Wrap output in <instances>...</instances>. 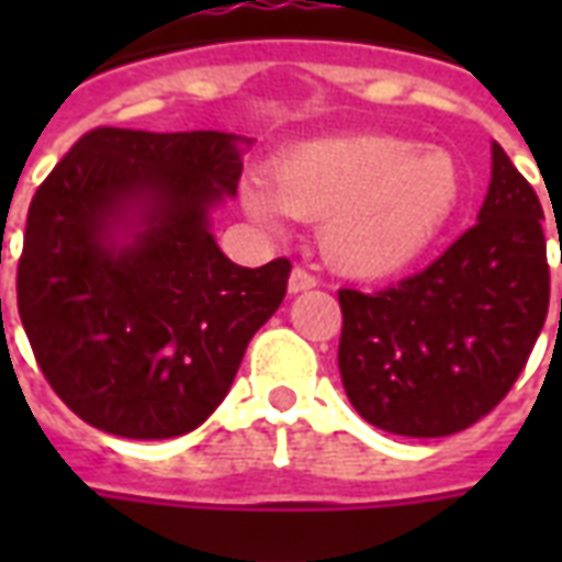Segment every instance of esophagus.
<instances>
[{"label":"esophagus","instance_id":"34e87169","mask_svg":"<svg viewBox=\"0 0 562 562\" xmlns=\"http://www.w3.org/2000/svg\"><path fill=\"white\" fill-rule=\"evenodd\" d=\"M318 280L304 268H294L292 277H289V292L297 294V292H306V289H316Z\"/></svg>","mask_w":562,"mask_h":562}]
</instances>
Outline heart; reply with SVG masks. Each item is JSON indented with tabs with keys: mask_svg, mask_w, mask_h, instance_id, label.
Wrapping results in <instances>:
<instances>
[{
	"mask_svg": "<svg viewBox=\"0 0 562 562\" xmlns=\"http://www.w3.org/2000/svg\"><path fill=\"white\" fill-rule=\"evenodd\" d=\"M463 195L458 159L397 135H334L282 153L270 186L244 183L252 220L277 225L282 213L322 222L318 246L346 277L401 273L446 232Z\"/></svg>",
	"mask_w": 562,
	"mask_h": 562,
	"instance_id": "heart-1",
	"label": "heart"
}]
</instances>
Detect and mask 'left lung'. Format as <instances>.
I'll list each match as a JSON object with an SVG mask.
<instances>
[{
	"label": "left lung",
	"mask_w": 562,
	"mask_h": 562,
	"mask_svg": "<svg viewBox=\"0 0 562 562\" xmlns=\"http://www.w3.org/2000/svg\"><path fill=\"white\" fill-rule=\"evenodd\" d=\"M542 220L539 195L494 140L470 232L397 285L340 289L337 361L364 422L397 436H451L506 397L548 316Z\"/></svg>",
	"instance_id": "1"
}]
</instances>
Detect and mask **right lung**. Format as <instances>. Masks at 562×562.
I'll list each match as a JSON object with an SVG mask.
<instances>
[{"label":"right lung","instance_id":"right-lung-1","mask_svg":"<svg viewBox=\"0 0 562 562\" xmlns=\"http://www.w3.org/2000/svg\"><path fill=\"white\" fill-rule=\"evenodd\" d=\"M244 144L92 128L32 198L20 322L50 389L104 434L171 439L207 422L285 297L289 258L240 268L210 234Z\"/></svg>","mask_w":562,"mask_h":562}]
</instances>
